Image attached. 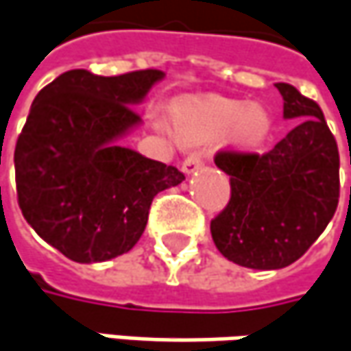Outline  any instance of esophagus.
I'll return each instance as SVG.
<instances>
[{
	"mask_svg": "<svg viewBox=\"0 0 351 351\" xmlns=\"http://www.w3.org/2000/svg\"><path fill=\"white\" fill-rule=\"evenodd\" d=\"M205 162H203V156L199 152H193V154H189L187 158L184 160V164H182V169H184V173H193L195 169H199Z\"/></svg>",
	"mask_w": 351,
	"mask_h": 351,
	"instance_id": "obj_1",
	"label": "esophagus"
}]
</instances>
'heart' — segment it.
I'll list each match as a JSON object with an SVG mask.
<instances>
[{
	"label": "heart",
	"instance_id": "obj_1",
	"mask_svg": "<svg viewBox=\"0 0 351 351\" xmlns=\"http://www.w3.org/2000/svg\"><path fill=\"white\" fill-rule=\"evenodd\" d=\"M156 128H164L160 118L154 120ZM184 138L217 136L237 126V136L245 144H261L271 130V118L261 106H251L243 100H213L193 114L180 116Z\"/></svg>",
	"mask_w": 351,
	"mask_h": 351
}]
</instances>
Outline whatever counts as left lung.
<instances>
[{
    "instance_id": "obj_1",
    "label": "left lung",
    "mask_w": 351,
    "mask_h": 351,
    "mask_svg": "<svg viewBox=\"0 0 351 351\" xmlns=\"http://www.w3.org/2000/svg\"><path fill=\"white\" fill-rule=\"evenodd\" d=\"M276 88L285 118L298 124L265 154H215L231 197L211 221L213 243L225 258L258 271L298 261L322 235L340 197V154L322 108L292 84L276 82Z\"/></svg>"
}]
</instances>
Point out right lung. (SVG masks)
I'll return each mask as SVG.
<instances>
[{"label":"right lung","mask_w":351,"mask_h":351,"mask_svg":"<svg viewBox=\"0 0 351 351\" xmlns=\"http://www.w3.org/2000/svg\"><path fill=\"white\" fill-rule=\"evenodd\" d=\"M158 69L98 77L66 71L39 90L15 144L17 202L35 233L75 263H102L140 241L149 205L185 176L118 146Z\"/></svg>","instance_id":"1"}]
</instances>
